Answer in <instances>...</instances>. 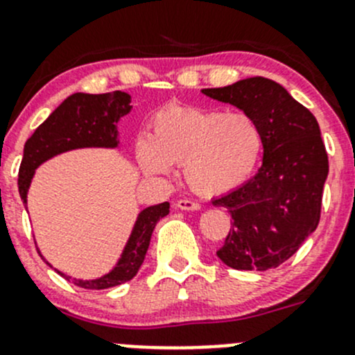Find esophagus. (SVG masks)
I'll return each mask as SVG.
<instances>
[{
  "instance_id": "1",
  "label": "esophagus",
  "mask_w": 355,
  "mask_h": 355,
  "mask_svg": "<svg viewBox=\"0 0 355 355\" xmlns=\"http://www.w3.org/2000/svg\"><path fill=\"white\" fill-rule=\"evenodd\" d=\"M177 207L182 211H198L199 209V202H196V200L192 199H180L177 200Z\"/></svg>"
}]
</instances>
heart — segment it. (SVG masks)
<instances>
[{
  "label": "heart",
  "instance_id": "heart-1",
  "mask_svg": "<svg viewBox=\"0 0 355 355\" xmlns=\"http://www.w3.org/2000/svg\"><path fill=\"white\" fill-rule=\"evenodd\" d=\"M263 134L247 111L170 106L156 114L151 135L139 141L137 159L149 175L184 166L189 187L200 196L237 189L256 168Z\"/></svg>",
  "mask_w": 355,
  "mask_h": 355
}]
</instances>
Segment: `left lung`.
<instances>
[{
  "instance_id": "obj_1",
  "label": "left lung",
  "mask_w": 355,
  "mask_h": 355,
  "mask_svg": "<svg viewBox=\"0 0 355 355\" xmlns=\"http://www.w3.org/2000/svg\"><path fill=\"white\" fill-rule=\"evenodd\" d=\"M256 118L263 164L235 191L214 199L234 220L218 257L234 270L278 268L316 230L321 218L328 155L320 125L277 82L264 77L202 89Z\"/></svg>"
}]
</instances>
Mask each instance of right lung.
Listing matches in <instances>:
<instances>
[{
  "label": "right lung",
  "mask_w": 355,
  "mask_h": 355,
  "mask_svg": "<svg viewBox=\"0 0 355 355\" xmlns=\"http://www.w3.org/2000/svg\"><path fill=\"white\" fill-rule=\"evenodd\" d=\"M130 96L127 92L113 91L106 94H71L58 106L44 123L35 128L27 139L24 157L19 170V192L24 204H27V191L35 168L49 157L77 148H116V121L130 111ZM170 213V202L149 206L139 214L116 268L98 280L68 282L80 288L103 290L132 280L144 263L153 230L156 223Z\"/></svg>",
  "instance_id": "1"
}]
</instances>
